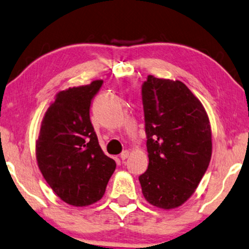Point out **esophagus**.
Segmentation results:
<instances>
[{"instance_id":"1","label":"esophagus","mask_w":249,"mask_h":249,"mask_svg":"<svg viewBox=\"0 0 249 249\" xmlns=\"http://www.w3.org/2000/svg\"><path fill=\"white\" fill-rule=\"evenodd\" d=\"M128 155H129L128 151H123V152L121 153V159H122V160H125V159L128 157Z\"/></svg>"}]
</instances>
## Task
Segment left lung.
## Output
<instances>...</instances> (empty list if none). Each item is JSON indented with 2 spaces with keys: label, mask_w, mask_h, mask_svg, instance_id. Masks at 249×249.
Masks as SVG:
<instances>
[{
  "label": "left lung",
  "mask_w": 249,
  "mask_h": 249,
  "mask_svg": "<svg viewBox=\"0 0 249 249\" xmlns=\"http://www.w3.org/2000/svg\"><path fill=\"white\" fill-rule=\"evenodd\" d=\"M148 170L139 177L144 198L159 209L183 205L197 188L212 155L205 108L179 80L149 75L142 86Z\"/></svg>",
  "instance_id": "1"
}]
</instances>
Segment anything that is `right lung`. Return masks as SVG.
<instances>
[{"mask_svg":"<svg viewBox=\"0 0 249 249\" xmlns=\"http://www.w3.org/2000/svg\"><path fill=\"white\" fill-rule=\"evenodd\" d=\"M103 85L94 80L56 93L36 141L38 167L62 201L87 206L99 201L116 162L101 150L90 122V104Z\"/></svg>","mask_w":249,"mask_h":249,"instance_id":"right-lung-1","label":"right lung"}]
</instances>
